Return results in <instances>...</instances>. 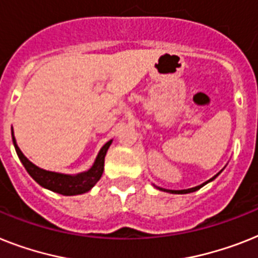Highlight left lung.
Returning a JSON list of instances; mask_svg holds the SVG:
<instances>
[{
  "label": "left lung",
  "instance_id": "obj_1",
  "mask_svg": "<svg viewBox=\"0 0 258 258\" xmlns=\"http://www.w3.org/2000/svg\"><path fill=\"white\" fill-rule=\"evenodd\" d=\"M223 170H224V169H223ZM223 170H220V171H219L218 174H216V175H215V176H212V178H211V179H208L207 182L202 183V184H199V186H197V187H192V188H187V190H166V188H162V187H158V186H155V184H153V186H154L155 188H158V190H161V191H165V192H170V194H188V192H194V191L199 190V188H201V187H203L204 184H207V183L212 182V180H214L215 178H216V176H218L219 174H220L221 171H223Z\"/></svg>",
  "mask_w": 258,
  "mask_h": 258
}]
</instances>
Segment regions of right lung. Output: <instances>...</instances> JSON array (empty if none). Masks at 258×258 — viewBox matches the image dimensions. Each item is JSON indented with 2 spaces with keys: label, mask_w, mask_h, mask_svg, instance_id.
<instances>
[{
  "label": "right lung",
  "mask_w": 258,
  "mask_h": 258,
  "mask_svg": "<svg viewBox=\"0 0 258 258\" xmlns=\"http://www.w3.org/2000/svg\"><path fill=\"white\" fill-rule=\"evenodd\" d=\"M13 144L16 148V152L18 154V158L21 159L22 165L25 166L26 171L29 172L30 176L33 178L38 184H40L44 188L50 191H54L56 194H61L66 197H71V195H80V194L88 192L96 183L99 182L104 171V159H105L106 152L109 149L110 144L113 140L106 142L103 148L100 149L99 154L96 157L95 162L91 166V169L87 171L79 172V174H61V172L48 171V170L40 169L33 162H30L29 159L25 157L21 149L17 145L16 137H14V132L12 131Z\"/></svg>",
  "instance_id": "obj_1"
}]
</instances>
